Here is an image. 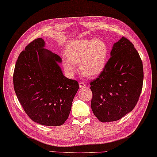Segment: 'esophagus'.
<instances>
[{"mask_svg": "<svg viewBox=\"0 0 157 157\" xmlns=\"http://www.w3.org/2000/svg\"><path fill=\"white\" fill-rule=\"evenodd\" d=\"M79 87L80 88H83V87H85L86 86V84L84 83L83 82H79Z\"/></svg>", "mask_w": 157, "mask_h": 157, "instance_id": "34e87169", "label": "esophagus"}]
</instances>
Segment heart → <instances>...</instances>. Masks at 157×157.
I'll use <instances>...</instances> for the list:
<instances>
[{
    "mask_svg": "<svg viewBox=\"0 0 157 157\" xmlns=\"http://www.w3.org/2000/svg\"><path fill=\"white\" fill-rule=\"evenodd\" d=\"M107 53L106 44L101 39L76 40L67 45V59H63V66L71 74L76 70L75 64H79V70L83 75L93 78L103 70Z\"/></svg>",
    "mask_w": 157,
    "mask_h": 157,
    "instance_id": "b5f03b06",
    "label": "heart"
}]
</instances>
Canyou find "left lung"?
<instances>
[{
	"label": "left lung",
	"mask_w": 157,
	"mask_h": 157,
	"mask_svg": "<svg viewBox=\"0 0 157 157\" xmlns=\"http://www.w3.org/2000/svg\"><path fill=\"white\" fill-rule=\"evenodd\" d=\"M143 83L142 60L133 44L123 36L114 44L103 71L90 83L95 117L103 123L123 117L137 103Z\"/></svg>",
	"instance_id": "1"
}]
</instances>
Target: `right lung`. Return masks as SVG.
Listing matches in <instances>:
<instances>
[{"label": "right lung", "instance_id": "add662e5", "mask_svg": "<svg viewBox=\"0 0 157 157\" xmlns=\"http://www.w3.org/2000/svg\"><path fill=\"white\" fill-rule=\"evenodd\" d=\"M44 45L42 38L35 39L20 54L13 74L14 88L33 121L59 126L69 117L79 84L63 75L58 65L62 58L44 48Z\"/></svg>", "mask_w": 157, "mask_h": 157}]
</instances>
